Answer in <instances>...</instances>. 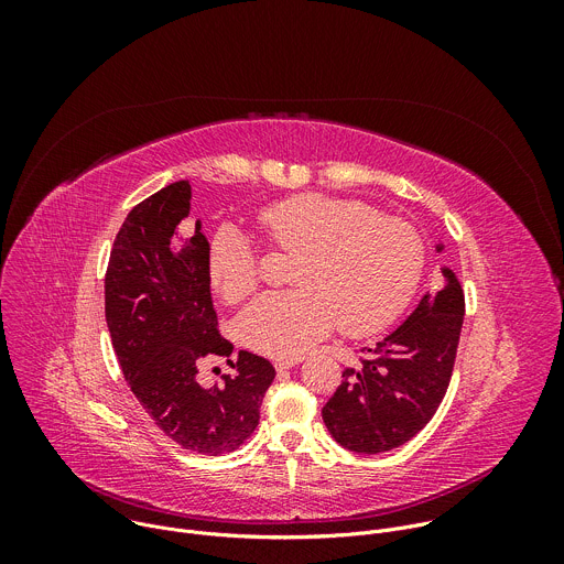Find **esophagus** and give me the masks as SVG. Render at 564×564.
<instances>
[{
  "mask_svg": "<svg viewBox=\"0 0 564 564\" xmlns=\"http://www.w3.org/2000/svg\"><path fill=\"white\" fill-rule=\"evenodd\" d=\"M301 359L299 357H283V359H276L274 361V368L281 372V370H290L292 366H296Z\"/></svg>",
  "mask_w": 564,
  "mask_h": 564,
  "instance_id": "obj_1",
  "label": "esophagus"
}]
</instances>
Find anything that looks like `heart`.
Wrapping results in <instances>:
<instances>
[{"instance_id": "heart-1", "label": "heart", "mask_w": 564, "mask_h": 564, "mask_svg": "<svg viewBox=\"0 0 564 564\" xmlns=\"http://www.w3.org/2000/svg\"><path fill=\"white\" fill-rule=\"evenodd\" d=\"M259 227L276 250L296 252V288L261 296L238 318L243 341L270 357L303 355L337 324L348 335L377 333L406 305L424 270L422 234L357 200L296 194L261 209ZM207 272L229 303L259 285L254 250L234 227L214 236Z\"/></svg>"}]
</instances>
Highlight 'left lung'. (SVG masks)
I'll use <instances>...</instances> for the list:
<instances>
[{"label": "left lung", "instance_id": "8db88e82", "mask_svg": "<svg viewBox=\"0 0 564 564\" xmlns=\"http://www.w3.org/2000/svg\"><path fill=\"white\" fill-rule=\"evenodd\" d=\"M442 272L444 288L426 292L404 324L364 348L321 411L344 448L368 455L392 451L415 437L440 409L464 321L462 285L451 270Z\"/></svg>", "mask_w": 564, "mask_h": 564}]
</instances>
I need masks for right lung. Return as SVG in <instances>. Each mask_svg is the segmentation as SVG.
Masks as SVG:
<instances>
[{
  "instance_id": "obj_1",
  "label": "right lung",
  "mask_w": 564,
  "mask_h": 564,
  "mask_svg": "<svg viewBox=\"0 0 564 564\" xmlns=\"http://www.w3.org/2000/svg\"><path fill=\"white\" fill-rule=\"evenodd\" d=\"M189 200V183L178 181L127 214L107 265L105 314L122 375L153 424L192 453L220 455L254 433L276 372L240 350L223 383H198L200 361L227 359L234 346L218 333L200 220L183 248L172 246Z\"/></svg>"
}]
</instances>
